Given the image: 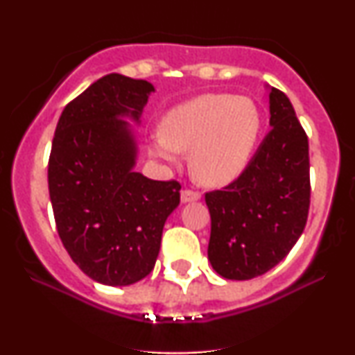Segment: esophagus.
Returning <instances> with one entry per match:
<instances>
[{
  "instance_id": "1",
  "label": "esophagus",
  "mask_w": 355,
  "mask_h": 355,
  "mask_svg": "<svg viewBox=\"0 0 355 355\" xmlns=\"http://www.w3.org/2000/svg\"><path fill=\"white\" fill-rule=\"evenodd\" d=\"M180 197H182V202H183V203H189V202H197V200H200L202 195L198 193V191L187 190V189H185V190H182Z\"/></svg>"
}]
</instances>
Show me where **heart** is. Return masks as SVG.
<instances>
[{
  "label": "heart",
  "mask_w": 355,
  "mask_h": 355,
  "mask_svg": "<svg viewBox=\"0 0 355 355\" xmlns=\"http://www.w3.org/2000/svg\"><path fill=\"white\" fill-rule=\"evenodd\" d=\"M262 130L255 101L230 93H207L175 105L160 120L150 153L175 165L190 150L191 177L207 187H223L245 170Z\"/></svg>",
  "instance_id": "1"
}]
</instances>
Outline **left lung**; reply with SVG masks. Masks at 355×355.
<instances>
[{"instance_id": "8db88e82", "label": "left lung", "mask_w": 355, "mask_h": 355, "mask_svg": "<svg viewBox=\"0 0 355 355\" xmlns=\"http://www.w3.org/2000/svg\"><path fill=\"white\" fill-rule=\"evenodd\" d=\"M267 89L272 130L237 180L205 193L209 260L229 280L254 279L284 260L302 235L311 205L307 135L287 95Z\"/></svg>"}]
</instances>
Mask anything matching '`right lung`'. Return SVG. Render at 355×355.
<instances>
[{
  "label": "right lung",
  "mask_w": 355,
  "mask_h": 355,
  "mask_svg": "<svg viewBox=\"0 0 355 355\" xmlns=\"http://www.w3.org/2000/svg\"><path fill=\"white\" fill-rule=\"evenodd\" d=\"M153 92L145 80L103 76L64 107L53 137L48 189L58 235L81 272L112 287L153 270L166 218L180 203V183L135 172L128 120L140 125Z\"/></svg>",
  "instance_id": "right-lung-1"
}]
</instances>
